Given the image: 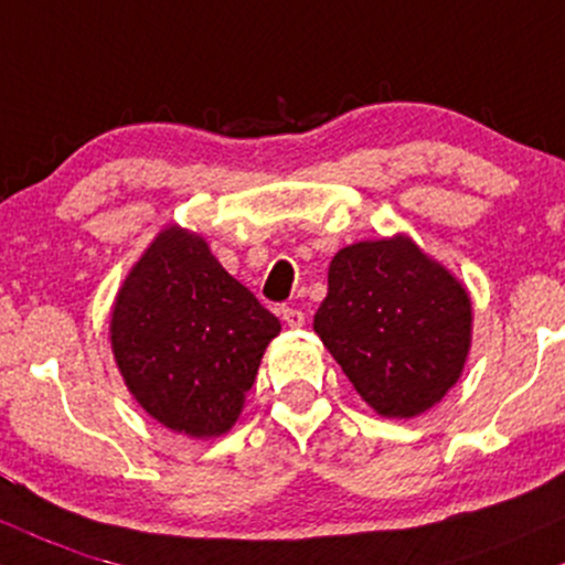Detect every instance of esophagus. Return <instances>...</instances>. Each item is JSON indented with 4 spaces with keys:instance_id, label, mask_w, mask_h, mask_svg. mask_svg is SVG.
Segmentation results:
<instances>
[{
    "instance_id": "obj_1",
    "label": "esophagus",
    "mask_w": 565,
    "mask_h": 565,
    "mask_svg": "<svg viewBox=\"0 0 565 565\" xmlns=\"http://www.w3.org/2000/svg\"><path fill=\"white\" fill-rule=\"evenodd\" d=\"M282 320H285V326H288V328H301L303 326V312H301V309H296V307H285L282 309Z\"/></svg>"
}]
</instances>
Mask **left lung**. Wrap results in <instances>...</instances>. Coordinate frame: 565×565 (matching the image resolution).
<instances>
[{
    "mask_svg": "<svg viewBox=\"0 0 565 565\" xmlns=\"http://www.w3.org/2000/svg\"><path fill=\"white\" fill-rule=\"evenodd\" d=\"M315 333L376 414L411 419L459 382L472 303L465 285L405 234L365 239L328 266Z\"/></svg>",
    "mask_w": 565,
    "mask_h": 565,
    "instance_id": "obj_1",
    "label": "left lung"
}]
</instances>
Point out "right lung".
Returning <instances> with one entry per match:
<instances>
[{"label":"right lung","instance_id":"right-lung-1","mask_svg":"<svg viewBox=\"0 0 565 565\" xmlns=\"http://www.w3.org/2000/svg\"><path fill=\"white\" fill-rule=\"evenodd\" d=\"M111 352L138 405L173 433H230L280 320L200 234L168 226L111 309Z\"/></svg>","mask_w":565,"mask_h":565}]
</instances>
